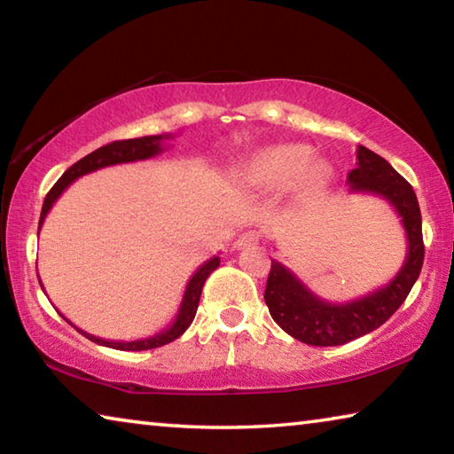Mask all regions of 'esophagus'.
Returning a JSON list of instances; mask_svg holds the SVG:
<instances>
[{
	"label": "esophagus",
	"mask_w": 454,
	"mask_h": 454,
	"mask_svg": "<svg viewBox=\"0 0 454 454\" xmlns=\"http://www.w3.org/2000/svg\"><path fill=\"white\" fill-rule=\"evenodd\" d=\"M258 240H260V238H258V234L254 232V230H248V232H244V234L234 242V248H236V250L250 248V246H256Z\"/></svg>",
	"instance_id": "esophagus-1"
}]
</instances>
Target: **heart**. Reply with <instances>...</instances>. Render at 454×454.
I'll use <instances>...</instances> for the list:
<instances>
[{
	"mask_svg": "<svg viewBox=\"0 0 454 454\" xmlns=\"http://www.w3.org/2000/svg\"><path fill=\"white\" fill-rule=\"evenodd\" d=\"M312 150L304 144H274L258 150L238 168V180L254 192H278L301 178L302 188H317L328 176L325 162H310Z\"/></svg>",
	"mask_w": 454,
	"mask_h": 454,
	"instance_id": "1",
	"label": "heart"
}]
</instances>
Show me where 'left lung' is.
I'll return each mask as SVG.
<instances>
[{
    "mask_svg": "<svg viewBox=\"0 0 454 454\" xmlns=\"http://www.w3.org/2000/svg\"><path fill=\"white\" fill-rule=\"evenodd\" d=\"M347 184L350 192L379 196L393 206L406 234V256L388 284L342 304L314 294L290 268L272 260L264 290L270 317L284 333L310 347H340L384 325L409 296L425 260L417 194L387 160L358 145L356 166L348 172Z\"/></svg>",
    "mask_w": 454,
    "mask_h": 454,
    "instance_id": "left-lung-1",
    "label": "left lung"
}]
</instances>
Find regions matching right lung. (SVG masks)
<instances>
[{
  "mask_svg": "<svg viewBox=\"0 0 454 454\" xmlns=\"http://www.w3.org/2000/svg\"><path fill=\"white\" fill-rule=\"evenodd\" d=\"M172 134H160V136H144V137H132V140H120V142H112L107 145H102V148L94 150L91 153H88L86 158H82L75 162L74 166L67 168V170L61 174V178L56 182V186H53L48 196L43 200V206H42V216H40V228L43 224L45 216H48V212L51 210V206L56 204V200L64 194V190L70 186L72 182H75L82 176L91 174L96 170H102V168L107 166H116V164H129V162H140V160H150L153 156H158V153H162L164 150H168V145H164V142L172 140ZM220 266V256H212L210 260H206V262L198 268V270L192 274V278L186 284V290H184V296H182V302H180V309L178 314H176V318L172 320L170 326H166L164 330H160V333L152 334V336H145V338H137V340H106V338H99L86 333V330L78 328L75 325H72L70 320H67L64 314L66 322H70V325L82 333L86 338H90L91 342L96 344H102V347L107 348H116V350H148V348H158V347H164V344L176 340V338L182 336L186 333V328L192 325V320L196 317V310H198V302H200V294H202V288H204V282L208 276L216 270ZM42 284V280H40ZM43 288V286H42ZM45 292V290H43Z\"/></svg>",
  "mask_w": 454,
  "mask_h": 454,
  "instance_id": "1",
  "label": "right lung"
}]
</instances>
